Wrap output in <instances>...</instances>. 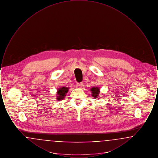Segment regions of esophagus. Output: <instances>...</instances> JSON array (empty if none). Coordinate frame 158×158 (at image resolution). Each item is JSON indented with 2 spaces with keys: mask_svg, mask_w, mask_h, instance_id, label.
Returning <instances> with one entry per match:
<instances>
[{
  "mask_svg": "<svg viewBox=\"0 0 158 158\" xmlns=\"http://www.w3.org/2000/svg\"><path fill=\"white\" fill-rule=\"evenodd\" d=\"M83 83H77V86L78 88H80L83 87Z\"/></svg>",
  "mask_w": 158,
  "mask_h": 158,
  "instance_id": "esophagus-1",
  "label": "esophagus"
}]
</instances>
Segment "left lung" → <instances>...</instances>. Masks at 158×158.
<instances>
[{
    "label": "left lung",
    "instance_id": "1",
    "mask_svg": "<svg viewBox=\"0 0 158 158\" xmlns=\"http://www.w3.org/2000/svg\"><path fill=\"white\" fill-rule=\"evenodd\" d=\"M90 90L91 92V95L92 96V97H94L95 99H96V98L99 99V98H98V97L99 95L100 90L98 87H96V86L92 87V88H91Z\"/></svg>",
    "mask_w": 158,
    "mask_h": 158
}]
</instances>
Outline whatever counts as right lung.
Instances as JSON below:
<instances>
[{
	"mask_svg": "<svg viewBox=\"0 0 158 158\" xmlns=\"http://www.w3.org/2000/svg\"><path fill=\"white\" fill-rule=\"evenodd\" d=\"M69 88L67 87H61L57 89V94H56V99L57 101H61L65 98L66 95L68 93Z\"/></svg>",
	"mask_w": 158,
	"mask_h": 158,
	"instance_id": "right-lung-1",
	"label": "right lung"
}]
</instances>
